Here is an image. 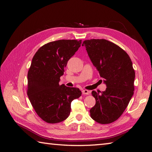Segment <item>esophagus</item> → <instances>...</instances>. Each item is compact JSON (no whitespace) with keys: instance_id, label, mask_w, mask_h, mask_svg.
Instances as JSON below:
<instances>
[{"instance_id":"esophagus-1","label":"esophagus","mask_w":152,"mask_h":152,"mask_svg":"<svg viewBox=\"0 0 152 152\" xmlns=\"http://www.w3.org/2000/svg\"><path fill=\"white\" fill-rule=\"evenodd\" d=\"M82 94H90V92L88 91V90H86V89H84L82 91Z\"/></svg>"}]
</instances>
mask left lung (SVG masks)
Masks as SVG:
<instances>
[{"label":"left lung","mask_w":152,"mask_h":152,"mask_svg":"<svg viewBox=\"0 0 152 152\" xmlns=\"http://www.w3.org/2000/svg\"><path fill=\"white\" fill-rule=\"evenodd\" d=\"M82 46L107 86L101 94L92 91L96 104L90 110L91 117L99 124L112 123L121 116L134 94L131 59L122 49L105 39L86 40Z\"/></svg>","instance_id":"1"}]
</instances>
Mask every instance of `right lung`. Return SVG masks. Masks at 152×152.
<instances>
[{
  "instance_id": "obj_1",
  "label": "right lung",
  "mask_w": 152,
  "mask_h": 152,
  "mask_svg": "<svg viewBox=\"0 0 152 152\" xmlns=\"http://www.w3.org/2000/svg\"><path fill=\"white\" fill-rule=\"evenodd\" d=\"M81 43L77 40L53 41L41 47L32 59L27 94L36 113L48 123L65 121L70 113L72 102L82 94L79 88L59 84L68 60Z\"/></svg>"
}]
</instances>
